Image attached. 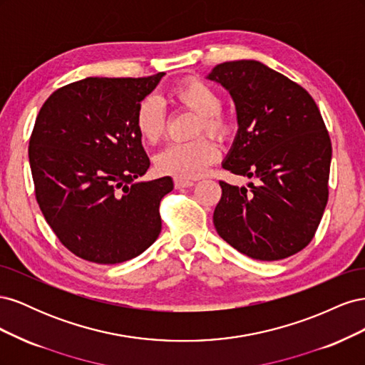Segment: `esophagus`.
Returning a JSON list of instances; mask_svg holds the SVG:
<instances>
[{
	"label": "esophagus",
	"mask_w": 365,
	"mask_h": 365,
	"mask_svg": "<svg viewBox=\"0 0 365 365\" xmlns=\"http://www.w3.org/2000/svg\"><path fill=\"white\" fill-rule=\"evenodd\" d=\"M195 182L189 181V180H180V178H175V187L176 189H187V187H192Z\"/></svg>",
	"instance_id": "esophagus-1"
}]
</instances>
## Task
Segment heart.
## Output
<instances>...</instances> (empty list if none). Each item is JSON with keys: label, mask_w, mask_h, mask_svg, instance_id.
<instances>
[{"label": "heart", "mask_w": 365, "mask_h": 365, "mask_svg": "<svg viewBox=\"0 0 365 365\" xmlns=\"http://www.w3.org/2000/svg\"><path fill=\"white\" fill-rule=\"evenodd\" d=\"M172 97L182 108L200 115L197 132H208L222 138L228 134L230 125L224 115H220V97L212 86L201 81H185L173 88ZM135 129L140 137L148 143L161 140L165 130V114L157 97L143 98L137 106ZM215 143L201 137L189 143H170L155 158V165L161 173L172 175L180 180H192L200 176L207 165L217 158Z\"/></svg>", "instance_id": "1"}]
</instances>
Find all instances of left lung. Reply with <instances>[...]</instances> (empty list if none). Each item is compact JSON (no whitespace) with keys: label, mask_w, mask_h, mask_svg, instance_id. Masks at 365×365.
<instances>
[{"label":"left lung","mask_w":365,"mask_h":365,"mask_svg":"<svg viewBox=\"0 0 365 365\" xmlns=\"http://www.w3.org/2000/svg\"><path fill=\"white\" fill-rule=\"evenodd\" d=\"M207 79L236 106L237 134L222 168L257 180L248 187L219 181L217 235L256 260H280L312 240L327 204L332 145L304 88L259 61L219 63Z\"/></svg>","instance_id":"1"}]
</instances>
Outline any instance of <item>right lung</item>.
<instances>
[{"mask_svg":"<svg viewBox=\"0 0 365 365\" xmlns=\"http://www.w3.org/2000/svg\"><path fill=\"white\" fill-rule=\"evenodd\" d=\"M163 76L86 77L59 88L41 108L29 145L36 200L77 257L121 263L160 235V202L173 181H138L150 161L135 113Z\"/></svg>","mask_w":365,"mask_h":365,"instance_id":"1","label":"right lung"}]
</instances>
